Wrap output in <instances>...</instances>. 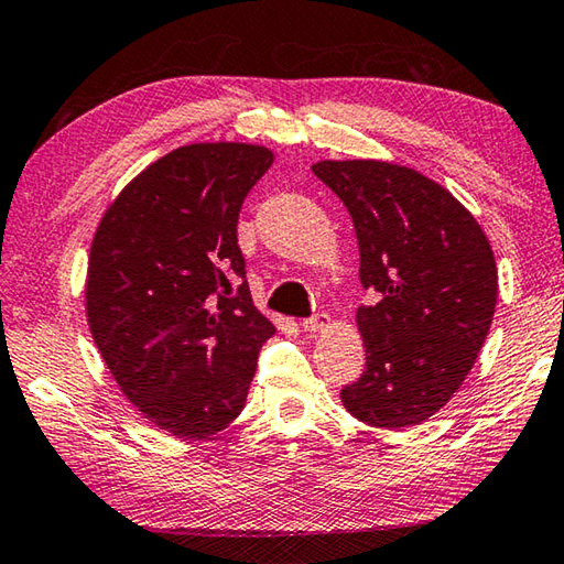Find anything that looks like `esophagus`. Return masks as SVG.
<instances>
[{
	"label": "esophagus",
	"mask_w": 564,
	"mask_h": 564,
	"mask_svg": "<svg viewBox=\"0 0 564 564\" xmlns=\"http://www.w3.org/2000/svg\"><path fill=\"white\" fill-rule=\"evenodd\" d=\"M325 327H329V315L327 313H317V315H313V317H307V319H303V329L305 333H323Z\"/></svg>",
	"instance_id": "obj_1"
}]
</instances>
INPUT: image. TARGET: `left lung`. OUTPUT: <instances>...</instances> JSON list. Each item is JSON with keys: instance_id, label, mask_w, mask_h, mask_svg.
Returning a JSON list of instances; mask_svg holds the SVG:
<instances>
[{"instance_id": "1", "label": "left lung", "mask_w": 564, "mask_h": 564, "mask_svg": "<svg viewBox=\"0 0 564 564\" xmlns=\"http://www.w3.org/2000/svg\"><path fill=\"white\" fill-rule=\"evenodd\" d=\"M313 173L355 223L367 349L359 381L339 399L357 421L399 430L443 408L489 335L499 273L469 209L423 173L386 161H319Z\"/></svg>"}]
</instances>
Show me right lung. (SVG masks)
I'll return each instance as SVG.
<instances>
[{
	"label": "right lung",
	"instance_id": "1",
	"mask_svg": "<svg viewBox=\"0 0 564 564\" xmlns=\"http://www.w3.org/2000/svg\"><path fill=\"white\" fill-rule=\"evenodd\" d=\"M271 163L253 143H191L143 169L99 219L87 323L121 393L163 433L203 440L235 421L275 333L237 245L241 203Z\"/></svg>",
	"mask_w": 564,
	"mask_h": 564
}]
</instances>
